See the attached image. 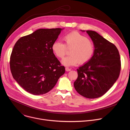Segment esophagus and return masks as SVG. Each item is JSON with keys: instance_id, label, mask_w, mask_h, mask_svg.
Masks as SVG:
<instances>
[{"instance_id": "obj_1", "label": "esophagus", "mask_w": 130, "mask_h": 130, "mask_svg": "<svg viewBox=\"0 0 130 130\" xmlns=\"http://www.w3.org/2000/svg\"><path fill=\"white\" fill-rule=\"evenodd\" d=\"M65 70L66 71H69L71 70V69L70 68H69L68 67H66L65 68Z\"/></svg>"}]
</instances>
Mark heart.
Listing matches in <instances>:
<instances>
[{"mask_svg":"<svg viewBox=\"0 0 130 130\" xmlns=\"http://www.w3.org/2000/svg\"><path fill=\"white\" fill-rule=\"evenodd\" d=\"M63 39L65 44L60 41H56L51 46L54 55L60 59L64 58L67 52V48H71L69 52L70 55L62 61L63 65L71 66L79 63L84 64L93 56L94 44L86 36L77 31H73L65 35Z\"/></svg>","mask_w":130,"mask_h":130,"instance_id":"b5f03b06","label":"heart"}]
</instances>
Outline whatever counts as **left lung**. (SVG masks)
Here are the masks:
<instances>
[{"label": "left lung", "mask_w": 130, "mask_h": 130, "mask_svg": "<svg viewBox=\"0 0 130 130\" xmlns=\"http://www.w3.org/2000/svg\"><path fill=\"white\" fill-rule=\"evenodd\" d=\"M86 32L93 42L95 51L91 59L77 69L74 87L81 96L94 99L104 95L115 83L120 75L121 61L114 44L95 31Z\"/></svg>", "instance_id": "obj_1"}]
</instances>
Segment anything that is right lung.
Masks as SVG:
<instances>
[{
	"label": "right lung",
	"mask_w": 130,
	"mask_h": 130,
	"mask_svg": "<svg viewBox=\"0 0 130 130\" xmlns=\"http://www.w3.org/2000/svg\"><path fill=\"white\" fill-rule=\"evenodd\" d=\"M62 29H40L21 38L15 43L10 61L13 78L34 95L51 90L65 72L51 46Z\"/></svg>",
	"instance_id": "1"
}]
</instances>
